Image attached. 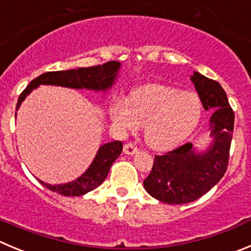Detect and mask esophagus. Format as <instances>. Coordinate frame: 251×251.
Returning <instances> with one entry per match:
<instances>
[{"label": "esophagus", "mask_w": 251, "mask_h": 251, "mask_svg": "<svg viewBox=\"0 0 251 251\" xmlns=\"http://www.w3.org/2000/svg\"><path fill=\"white\" fill-rule=\"evenodd\" d=\"M137 151H139L137 147L133 146L132 144H126L125 146H124V152H125L126 154H135L137 153Z\"/></svg>", "instance_id": "obj_1"}]
</instances>
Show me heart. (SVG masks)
<instances>
[{"mask_svg": "<svg viewBox=\"0 0 251 251\" xmlns=\"http://www.w3.org/2000/svg\"><path fill=\"white\" fill-rule=\"evenodd\" d=\"M203 115L200 97L165 85L137 89L130 100L118 98L110 106V119L123 132L145 125V141L151 149L166 151L188 139Z\"/></svg>", "mask_w": 251, "mask_h": 251, "instance_id": "heart-1", "label": "heart"}]
</instances>
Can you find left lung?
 I'll use <instances>...</instances> for the list:
<instances>
[{
    "label": "left lung",
    "instance_id": "1",
    "mask_svg": "<svg viewBox=\"0 0 251 251\" xmlns=\"http://www.w3.org/2000/svg\"><path fill=\"white\" fill-rule=\"evenodd\" d=\"M191 80L203 107L213 110L208 127L212 141L202 151L188 142L154 157L144 187L150 196L167 204H184L201 198L221 181L228 167L234 112L226 91L218 81L198 72Z\"/></svg>",
    "mask_w": 251,
    "mask_h": 251
}]
</instances>
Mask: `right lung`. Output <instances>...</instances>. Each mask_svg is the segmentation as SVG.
I'll list each match as a JSON object with an SVG mask.
<instances>
[{"mask_svg":"<svg viewBox=\"0 0 251 251\" xmlns=\"http://www.w3.org/2000/svg\"><path fill=\"white\" fill-rule=\"evenodd\" d=\"M120 68L121 63L112 60V62H107L102 65H95V67L44 73L38 78L30 81L29 85L23 90V93L18 98L16 110L20 109L23 100L39 85H57L64 86V88L79 89V90L86 89V90L106 93L112 88L118 79ZM121 152H123V142H107L99 147L88 170L74 181L63 184H49L41 179L38 181L46 188L63 194V196H83V194L99 187L105 181L112 163L120 156Z\"/></svg>","mask_w":251,"mask_h":251,"instance_id":"right-lung-1","label":"right lung"}]
</instances>
